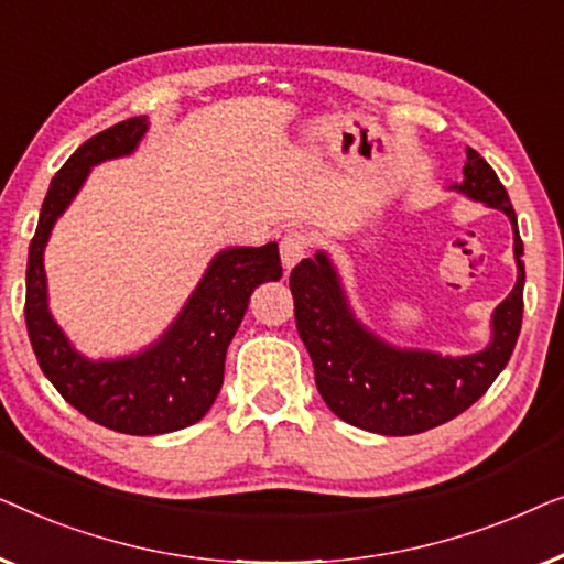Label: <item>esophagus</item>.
I'll return each instance as SVG.
<instances>
[{
    "instance_id": "esophagus-1",
    "label": "esophagus",
    "mask_w": 564,
    "mask_h": 564,
    "mask_svg": "<svg viewBox=\"0 0 564 564\" xmlns=\"http://www.w3.org/2000/svg\"><path fill=\"white\" fill-rule=\"evenodd\" d=\"M307 246H311V236L305 230H288L284 238L280 241V253H282V264L284 269H292L300 259L307 253Z\"/></svg>"
}]
</instances>
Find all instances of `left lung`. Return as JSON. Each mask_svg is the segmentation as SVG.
<instances>
[{"label": "left lung", "instance_id": "8db88e82", "mask_svg": "<svg viewBox=\"0 0 564 564\" xmlns=\"http://www.w3.org/2000/svg\"><path fill=\"white\" fill-rule=\"evenodd\" d=\"M465 180L452 189L506 213L513 226L519 276L492 313V336L482 351L442 357L436 351L398 349L375 336L346 300L341 276L328 253L292 269L297 334L313 359L321 398L338 419L372 434L411 436L457 419L485 395L511 359L523 318V243L511 199L498 174L475 149H467Z\"/></svg>", "mask_w": 564, "mask_h": 564}]
</instances>
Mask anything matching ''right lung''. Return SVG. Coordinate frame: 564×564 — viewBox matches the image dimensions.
Wrapping results in <instances>:
<instances>
[{
	"label": "right lung",
	"instance_id": "1",
	"mask_svg": "<svg viewBox=\"0 0 564 564\" xmlns=\"http://www.w3.org/2000/svg\"><path fill=\"white\" fill-rule=\"evenodd\" d=\"M145 130V118L122 120L91 135L68 156L43 199L25 276L28 336L43 375L89 421L130 436L187 429L210 411L223 388L228 344L241 326L251 292L282 276L276 243L226 249L215 253L187 305L149 349L97 361L74 349L48 311L45 243L89 169L133 153Z\"/></svg>",
	"mask_w": 564,
	"mask_h": 564
}]
</instances>
